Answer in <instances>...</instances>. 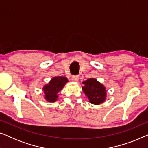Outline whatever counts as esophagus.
I'll use <instances>...</instances> for the list:
<instances>
[{"mask_svg": "<svg viewBox=\"0 0 148 148\" xmlns=\"http://www.w3.org/2000/svg\"><path fill=\"white\" fill-rule=\"evenodd\" d=\"M71 79L73 81V82H78L79 77L77 75H73L71 77Z\"/></svg>", "mask_w": 148, "mask_h": 148, "instance_id": "obj_1", "label": "esophagus"}]
</instances>
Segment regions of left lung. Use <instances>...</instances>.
<instances>
[{"mask_svg":"<svg viewBox=\"0 0 148 148\" xmlns=\"http://www.w3.org/2000/svg\"><path fill=\"white\" fill-rule=\"evenodd\" d=\"M85 86L82 87V90L85 94L88 96L90 102L94 104H100L106 99V88L94 78L88 79L83 82Z\"/></svg>","mask_w":148,"mask_h":148,"instance_id":"obj_1","label":"left lung"}]
</instances>
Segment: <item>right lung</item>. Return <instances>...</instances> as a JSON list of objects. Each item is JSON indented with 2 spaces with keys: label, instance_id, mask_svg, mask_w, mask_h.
Segmentation results:
<instances>
[{
  "label": "right lung",
  "instance_id": "right-lung-1",
  "mask_svg": "<svg viewBox=\"0 0 148 148\" xmlns=\"http://www.w3.org/2000/svg\"><path fill=\"white\" fill-rule=\"evenodd\" d=\"M68 79L65 77H55L52 78L49 84L44 86L43 90L45 94L44 98L48 102H54L58 98V93L63 88Z\"/></svg>",
  "mask_w": 148,
  "mask_h": 148
}]
</instances>
